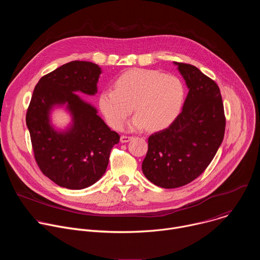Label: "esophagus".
<instances>
[{
  "label": "esophagus",
  "mask_w": 260,
  "mask_h": 260,
  "mask_svg": "<svg viewBox=\"0 0 260 260\" xmlns=\"http://www.w3.org/2000/svg\"><path fill=\"white\" fill-rule=\"evenodd\" d=\"M134 139V137H129V136H121L120 137V142L121 143H127L129 141H132Z\"/></svg>",
  "instance_id": "esophagus-1"
}]
</instances>
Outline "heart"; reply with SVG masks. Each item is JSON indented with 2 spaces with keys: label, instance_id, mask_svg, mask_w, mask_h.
Listing matches in <instances>:
<instances>
[{
  "label": "heart",
  "instance_id": "heart-1",
  "mask_svg": "<svg viewBox=\"0 0 260 260\" xmlns=\"http://www.w3.org/2000/svg\"><path fill=\"white\" fill-rule=\"evenodd\" d=\"M184 99V84L176 76L154 70L132 69L115 80L114 89L101 92L99 106L113 128H121L134 110L137 114L128 123L129 129L161 131L176 120Z\"/></svg>",
  "mask_w": 260,
  "mask_h": 260
}]
</instances>
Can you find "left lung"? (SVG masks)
I'll list each match as a JSON object with an SVG mask.
<instances>
[{"instance_id":"obj_1","label":"left lung","mask_w":260,"mask_h":260,"mask_svg":"<svg viewBox=\"0 0 260 260\" xmlns=\"http://www.w3.org/2000/svg\"><path fill=\"white\" fill-rule=\"evenodd\" d=\"M188 94L176 120L148 139L142 164L145 177L162 188H177L197 179L223 141L225 116L218 85L197 67L176 62Z\"/></svg>"}]
</instances>
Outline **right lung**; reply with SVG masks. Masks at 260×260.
Returning <instances> with one entry per match:
<instances>
[{
  "label": "right lung",
  "instance_id": "1",
  "mask_svg": "<svg viewBox=\"0 0 260 260\" xmlns=\"http://www.w3.org/2000/svg\"><path fill=\"white\" fill-rule=\"evenodd\" d=\"M102 69L90 61H71L37 83L26 112L35 158L42 173L58 186L83 189L105 174L119 135L111 131L98 110L77 93L94 95ZM55 107H64L71 122L57 130L51 121Z\"/></svg>",
  "mask_w": 260,
  "mask_h": 260
}]
</instances>
